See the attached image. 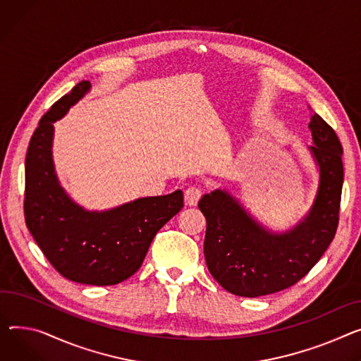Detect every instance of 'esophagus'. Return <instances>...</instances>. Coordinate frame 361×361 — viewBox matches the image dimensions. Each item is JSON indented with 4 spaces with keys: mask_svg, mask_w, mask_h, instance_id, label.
I'll list each match as a JSON object with an SVG mask.
<instances>
[{
    "mask_svg": "<svg viewBox=\"0 0 361 361\" xmlns=\"http://www.w3.org/2000/svg\"><path fill=\"white\" fill-rule=\"evenodd\" d=\"M200 197H202V188L200 187L191 185L184 191V200H185V204H188V206H196L199 203Z\"/></svg>",
    "mask_w": 361,
    "mask_h": 361,
    "instance_id": "obj_1",
    "label": "esophagus"
}]
</instances>
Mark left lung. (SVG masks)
Listing matches in <instances>:
<instances>
[{"mask_svg":"<svg viewBox=\"0 0 361 361\" xmlns=\"http://www.w3.org/2000/svg\"><path fill=\"white\" fill-rule=\"evenodd\" d=\"M309 129L307 151L318 166L319 183L309 212L290 229L276 232L264 226L225 188L210 191L199 202L207 222V269L232 295L258 298L293 286L319 261L337 232L343 147L317 113L310 116Z\"/></svg>","mask_w":361,"mask_h":361,"instance_id":"obj_1","label":"left lung"}]
</instances>
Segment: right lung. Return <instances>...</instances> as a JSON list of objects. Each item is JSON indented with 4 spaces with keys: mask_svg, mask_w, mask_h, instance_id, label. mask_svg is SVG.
<instances>
[{
    "mask_svg": "<svg viewBox=\"0 0 361 361\" xmlns=\"http://www.w3.org/2000/svg\"><path fill=\"white\" fill-rule=\"evenodd\" d=\"M91 90L81 81L47 111L26 155L24 218L39 248L68 280L111 286L142 266L157 232L184 206L183 191L87 210L69 197L55 171L54 123Z\"/></svg>",
    "mask_w": 361,
    "mask_h": 361,
    "instance_id": "right-lung-1",
    "label": "right lung"
}]
</instances>
